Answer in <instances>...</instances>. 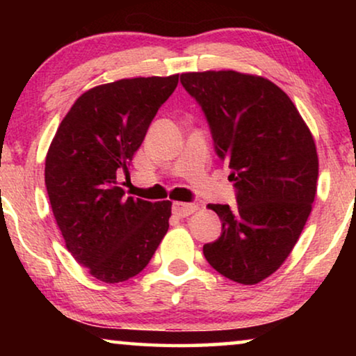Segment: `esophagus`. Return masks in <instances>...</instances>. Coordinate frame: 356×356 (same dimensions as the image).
I'll return each instance as SVG.
<instances>
[{
  "label": "esophagus",
  "mask_w": 356,
  "mask_h": 356,
  "mask_svg": "<svg viewBox=\"0 0 356 356\" xmlns=\"http://www.w3.org/2000/svg\"><path fill=\"white\" fill-rule=\"evenodd\" d=\"M196 209H197L196 204H191V202H188V204H184V202H173V206H172L173 213L177 217H179V218L191 216L193 212H196Z\"/></svg>",
  "instance_id": "esophagus-1"
}]
</instances>
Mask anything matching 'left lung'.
Here are the masks:
<instances>
[{
  "label": "left lung",
  "instance_id": "obj_1",
  "mask_svg": "<svg viewBox=\"0 0 356 356\" xmlns=\"http://www.w3.org/2000/svg\"><path fill=\"white\" fill-rule=\"evenodd\" d=\"M179 81L235 181V207L209 206L222 233L204 245V256L227 279L257 284L289 257L309 217L319 172L314 139L289 95L264 77L206 71Z\"/></svg>",
  "mask_w": 356,
  "mask_h": 356
}]
</instances>
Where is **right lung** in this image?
I'll list each match as a JSON object with an SVG mask.
<instances>
[{
	"mask_svg": "<svg viewBox=\"0 0 356 356\" xmlns=\"http://www.w3.org/2000/svg\"><path fill=\"white\" fill-rule=\"evenodd\" d=\"M178 74L134 77L82 94L61 121L45 162L53 216L67 251L95 279L138 275L163 240L172 202L126 197L118 175L143 144Z\"/></svg>",
	"mask_w": 356,
	"mask_h": 356,
	"instance_id": "add662e5",
	"label": "right lung"
}]
</instances>
